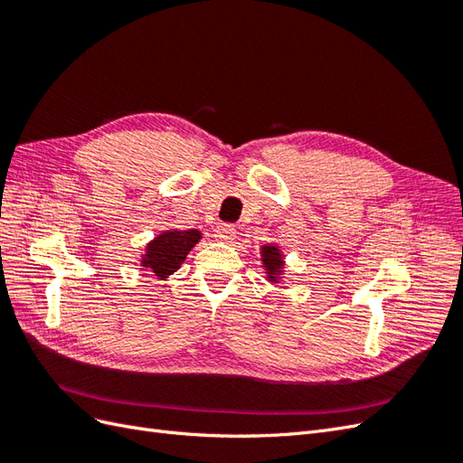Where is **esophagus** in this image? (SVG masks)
<instances>
[{
	"label": "esophagus",
	"instance_id": "34e87169",
	"mask_svg": "<svg viewBox=\"0 0 463 463\" xmlns=\"http://www.w3.org/2000/svg\"><path fill=\"white\" fill-rule=\"evenodd\" d=\"M235 233L237 232L232 223H220V226H216V230H214V237L218 241H223V243H230L235 237Z\"/></svg>",
	"mask_w": 463,
	"mask_h": 463
}]
</instances>
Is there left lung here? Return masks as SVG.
I'll use <instances>...</instances> for the list:
<instances>
[{"mask_svg": "<svg viewBox=\"0 0 463 463\" xmlns=\"http://www.w3.org/2000/svg\"><path fill=\"white\" fill-rule=\"evenodd\" d=\"M262 264L266 272H269V278L276 279V274H279V270H282V255H279V249L274 247V245H264L262 247Z\"/></svg>", "mask_w": 463, "mask_h": 463, "instance_id": "obj_1", "label": "left lung"}]
</instances>
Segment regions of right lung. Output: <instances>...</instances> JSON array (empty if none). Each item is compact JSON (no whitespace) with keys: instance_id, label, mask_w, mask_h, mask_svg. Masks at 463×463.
Returning <instances> with one entry per match:
<instances>
[{"instance_id":"add662e5","label":"right lung","mask_w":463,"mask_h":463,"mask_svg":"<svg viewBox=\"0 0 463 463\" xmlns=\"http://www.w3.org/2000/svg\"><path fill=\"white\" fill-rule=\"evenodd\" d=\"M199 230H175L164 232L146 245V255L143 257V266L150 269L158 278L174 274L181 262L189 255V250L199 243Z\"/></svg>"}]
</instances>
